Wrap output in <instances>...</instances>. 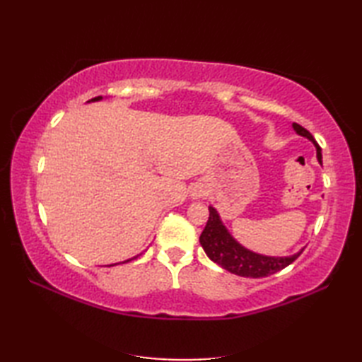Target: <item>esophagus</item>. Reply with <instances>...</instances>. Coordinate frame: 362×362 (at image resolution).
<instances>
[{
  "label": "esophagus",
  "instance_id": "esophagus-1",
  "mask_svg": "<svg viewBox=\"0 0 362 362\" xmlns=\"http://www.w3.org/2000/svg\"><path fill=\"white\" fill-rule=\"evenodd\" d=\"M205 196V187L204 185H196L191 189V197L193 199H201Z\"/></svg>",
  "mask_w": 362,
  "mask_h": 362
}]
</instances>
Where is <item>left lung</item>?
Here are the masks:
<instances>
[{
    "label": "left lung",
    "mask_w": 362,
    "mask_h": 362,
    "mask_svg": "<svg viewBox=\"0 0 362 362\" xmlns=\"http://www.w3.org/2000/svg\"><path fill=\"white\" fill-rule=\"evenodd\" d=\"M292 129L296 130V134L308 138L316 146L317 161L322 165V149L314 140V136L297 122H292ZM209 210L210 218L199 241H201V245L211 261L235 275L249 276V279H261V276L272 275L294 263L300 253L303 252V249H300L294 255L288 257H269L253 252L235 240L224 226V222L221 221L219 213L214 206L210 205Z\"/></svg>",
    "instance_id": "obj_1"
}]
</instances>
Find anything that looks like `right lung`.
Here are the masks:
<instances>
[{
	"mask_svg": "<svg viewBox=\"0 0 362 362\" xmlns=\"http://www.w3.org/2000/svg\"><path fill=\"white\" fill-rule=\"evenodd\" d=\"M98 101H103V96H98V98H93V99H90V101H87V103H98ZM138 257V255H136ZM136 257H134V258H129V259H126V261H121V263H129V261H132V259H135ZM121 263H113V264H109L107 267H112V266H117V264H121Z\"/></svg>",
	"mask_w": 362,
	"mask_h": 362,
	"instance_id": "right-lung-1",
	"label": "right lung"
}]
</instances>
